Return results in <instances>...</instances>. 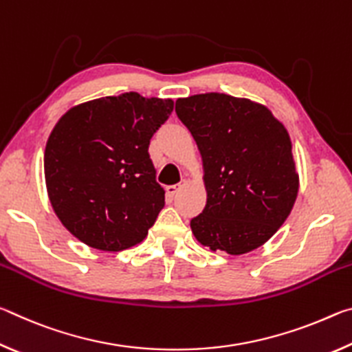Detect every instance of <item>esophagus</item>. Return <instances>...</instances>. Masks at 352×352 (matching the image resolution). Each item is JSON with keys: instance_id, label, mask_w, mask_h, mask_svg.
<instances>
[{"instance_id": "esophagus-1", "label": "esophagus", "mask_w": 352, "mask_h": 352, "mask_svg": "<svg viewBox=\"0 0 352 352\" xmlns=\"http://www.w3.org/2000/svg\"><path fill=\"white\" fill-rule=\"evenodd\" d=\"M186 183H188L186 180H182V183H178V184H170V186H166V194H168L169 197H174L178 190H180Z\"/></svg>"}]
</instances>
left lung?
Segmentation results:
<instances>
[{
    "mask_svg": "<svg viewBox=\"0 0 352 352\" xmlns=\"http://www.w3.org/2000/svg\"><path fill=\"white\" fill-rule=\"evenodd\" d=\"M175 111L204 163L206 205L190 220L195 239L233 256L264 245L300 189L287 129L265 105L223 93L180 98Z\"/></svg>",
    "mask_w": 352,
    "mask_h": 352,
    "instance_id": "left-lung-1",
    "label": "left lung"
}]
</instances>
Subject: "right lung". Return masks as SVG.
Returning <instances> with one entry per match:
<instances>
[{
    "instance_id": "obj_1",
    "label": "right lung",
    "mask_w": 352,
    "mask_h": 352,
    "mask_svg": "<svg viewBox=\"0 0 352 352\" xmlns=\"http://www.w3.org/2000/svg\"><path fill=\"white\" fill-rule=\"evenodd\" d=\"M172 110V99L130 91L76 105L57 121L45 148L47 197L85 245L122 252L146 239L164 206L147 148Z\"/></svg>"
}]
</instances>
